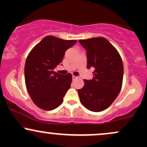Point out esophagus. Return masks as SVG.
<instances>
[{
	"instance_id": "34e87169",
	"label": "esophagus",
	"mask_w": 147,
	"mask_h": 147,
	"mask_svg": "<svg viewBox=\"0 0 147 147\" xmlns=\"http://www.w3.org/2000/svg\"><path fill=\"white\" fill-rule=\"evenodd\" d=\"M77 78H78V77H76V76H75V75L72 76V80H75V79Z\"/></svg>"
}]
</instances>
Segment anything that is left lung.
Returning <instances> with one entry per match:
<instances>
[{"label":"left lung","instance_id":"1","mask_svg":"<svg viewBox=\"0 0 147 147\" xmlns=\"http://www.w3.org/2000/svg\"><path fill=\"white\" fill-rule=\"evenodd\" d=\"M79 42L87 52V68L94 70L93 78L84 79V87L78 90L79 99L89 111L100 112L112 104L122 88V58L113 45L103 37Z\"/></svg>","mask_w":147,"mask_h":147}]
</instances>
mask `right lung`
<instances>
[{"instance_id": "add662e5", "label": "right lung", "mask_w": 147, "mask_h": 147, "mask_svg": "<svg viewBox=\"0 0 147 147\" xmlns=\"http://www.w3.org/2000/svg\"><path fill=\"white\" fill-rule=\"evenodd\" d=\"M76 42L47 36L34 47L27 57L25 85L33 102L40 109L52 111L63 102L72 83V75H61L53 70L62 61L65 52Z\"/></svg>"}]
</instances>
